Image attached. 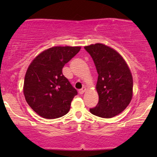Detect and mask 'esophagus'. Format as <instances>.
I'll return each mask as SVG.
<instances>
[{
    "label": "esophagus",
    "instance_id": "obj_1",
    "mask_svg": "<svg viewBox=\"0 0 157 157\" xmlns=\"http://www.w3.org/2000/svg\"><path fill=\"white\" fill-rule=\"evenodd\" d=\"M85 91H86V88L83 87L82 89L79 90V94H84Z\"/></svg>",
    "mask_w": 157,
    "mask_h": 157
}]
</instances>
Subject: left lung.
I'll return each instance as SVG.
<instances>
[{
    "label": "left lung",
    "instance_id": "8db88e82",
    "mask_svg": "<svg viewBox=\"0 0 157 157\" xmlns=\"http://www.w3.org/2000/svg\"><path fill=\"white\" fill-rule=\"evenodd\" d=\"M92 57L98 73L97 106L90 112L102 118L120 113L130 103L133 95V78L130 68L117 52L102 44L85 46Z\"/></svg>",
    "mask_w": 157,
    "mask_h": 157
}]
</instances>
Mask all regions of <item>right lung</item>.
<instances>
[{"label": "right lung", "instance_id": "1", "mask_svg": "<svg viewBox=\"0 0 157 157\" xmlns=\"http://www.w3.org/2000/svg\"><path fill=\"white\" fill-rule=\"evenodd\" d=\"M80 46H55L41 52L27 69L23 94L29 105L46 119L59 118L69 111L77 90L63 75L65 64Z\"/></svg>", "mask_w": 157, "mask_h": 157}]
</instances>
